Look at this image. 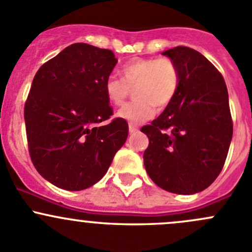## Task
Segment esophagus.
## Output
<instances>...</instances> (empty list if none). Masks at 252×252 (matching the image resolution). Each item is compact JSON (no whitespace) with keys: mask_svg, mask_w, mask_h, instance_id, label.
<instances>
[{"mask_svg":"<svg viewBox=\"0 0 252 252\" xmlns=\"http://www.w3.org/2000/svg\"><path fill=\"white\" fill-rule=\"evenodd\" d=\"M136 131H138V126H136L135 124L129 123V133L134 134V133H136Z\"/></svg>","mask_w":252,"mask_h":252,"instance_id":"esophagus-1","label":"esophagus"}]
</instances>
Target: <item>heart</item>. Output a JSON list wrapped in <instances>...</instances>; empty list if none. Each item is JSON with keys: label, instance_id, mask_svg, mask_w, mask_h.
I'll return each mask as SVG.
<instances>
[{"label": "heart", "instance_id": "1", "mask_svg": "<svg viewBox=\"0 0 252 252\" xmlns=\"http://www.w3.org/2000/svg\"><path fill=\"white\" fill-rule=\"evenodd\" d=\"M121 79L110 75L105 80V94L112 105L121 106L130 95L135 100L118 111L119 118L131 124L152 118L158 110L172 103L180 85L177 63L168 57L134 58L122 65Z\"/></svg>", "mask_w": 252, "mask_h": 252}]
</instances>
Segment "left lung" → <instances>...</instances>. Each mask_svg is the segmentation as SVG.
<instances>
[{"mask_svg": "<svg viewBox=\"0 0 252 252\" xmlns=\"http://www.w3.org/2000/svg\"><path fill=\"white\" fill-rule=\"evenodd\" d=\"M177 63L180 85L161 116L141 128L149 138L144 164L163 190L195 194L210 187L224 166L233 136L225 81L196 50L162 52Z\"/></svg>", "mask_w": 252, "mask_h": 252, "instance_id": "left-lung-1", "label": "left lung"}]
</instances>
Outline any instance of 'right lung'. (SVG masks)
Instances as JSON below:
<instances>
[{
    "instance_id": "1",
    "label": "right lung",
    "mask_w": 252,
    "mask_h": 252,
    "mask_svg": "<svg viewBox=\"0 0 252 252\" xmlns=\"http://www.w3.org/2000/svg\"><path fill=\"white\" fill-rule=\"evenodd\" d=\"M117 63L111 50L73 44L39 68L24 106L28 147L45 179L70 191L90 188L107 172L128 136L113 116L105 80Z\"/></svg>"
}]
</instances>
